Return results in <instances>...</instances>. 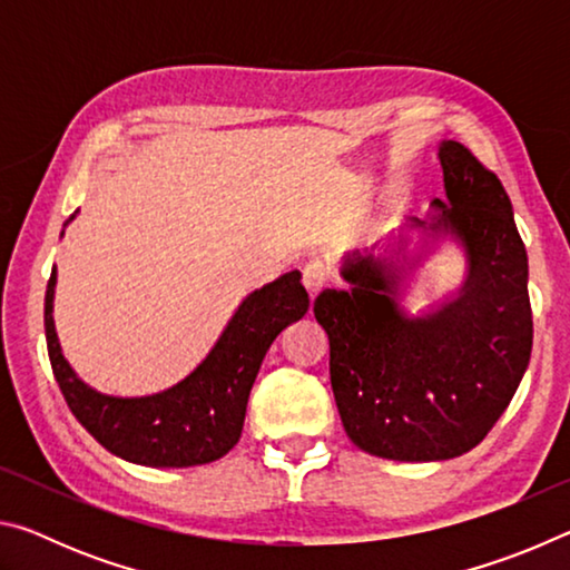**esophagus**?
Segmentation results:
<instances>
[{
  "instance_id": "obj_1",
  "label": "esophagus",
  "mask_w": 570,
  "mask_h": 570,
  "mask_svg": "<svg viewBox=\"0 0 570 570\" xmlns=\"http://www.w3.org/2000/svg\"><path fill=\"white\" fill-rule=\"evenodd\" d=\"M326 282H330V274H326V268L322 266V264H316V262H312V264H306L304 266V272H302V284H304V288L308 292V296H316L322 292V288L326 286Z\"/></svg>"
}]
</instances>
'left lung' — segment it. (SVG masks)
<instances>
[{"instance_id": "obj_1", "label": "left lung", "mask_w": 570, "mask_h": 570, "mask_svg": "<svg viewBox=\"0 0 570 570\" xmlns=\"http://www.w3.org/2000/svg\"><path fill=\"white\" fill-rule=\"evenodd\" d=\"M438 158L445 200H432L430 220L414 218L387 246L346 254L344 286L314 302L346 435L384 460L438 462L480 445L513 400L533 346L528 254L503 183L455 140H442ZM442 239L461 246L466 276L412 317L401 292Z\"/></svg>"}]
</instances>
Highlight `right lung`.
<instances>
[{
	"label": "right lung",
	"mask_w": 570,
	"mask_h": 570,
	"mask_svg": "<svg viewBox=\"0 0 570 570\" xmlns=\"http://www.w3.org/2000/svg\"><path fill=\"white\" fill-rule=\"evenodd\" d=\"M75 216L77 210L70 220ZM55 286L57 268L47 282L45 334L67 407L105 450L146 468H193L224 458L244 430L248 394L268 346L308 308L302 274L278 276L238 304L188 377L156 394L118 397L90 387L65 360L52 316Z\"/></svg>",
	"instance_id": "right-lung-1"
}]
</instances>
